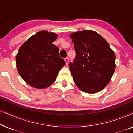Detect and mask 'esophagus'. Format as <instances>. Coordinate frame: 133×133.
I'll list each match as a JSON object with an SVG mask.
<instances>
[{"label":"esophagus","mask_w":133,"mask_h":133,"mask_svg":"<svg viewBox=\"0 0 133 133\" xmlns=\"http://www.w3.org/2000/svg\"><path fill=\"white\" fill-rule=\"evenodd\" d=\"M65 63H66V65H68V63H69V58L68 57L65 58Z\"/></svg>","instance_id":"1"}]
</instances>
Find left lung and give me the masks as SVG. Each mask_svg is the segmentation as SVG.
<instances>
[{
    "label": "left lung",
    "instance_id": "8db88e82",
    "mask_svg": "<svg viewBox=\"0 0 133 133\" xmlns=\"http://www.w3.org/2000/svg\"><path fill=\"white\" fill-rule=\"evenodd\" d=\"M76 57L69 63L73 81L80 90L96 93L108 85L116 68L115 54L106 40L93 31L70 35Z\"/></svg>",
    "mask_w": 133,
    "mask_h": 133
}]
</instances>
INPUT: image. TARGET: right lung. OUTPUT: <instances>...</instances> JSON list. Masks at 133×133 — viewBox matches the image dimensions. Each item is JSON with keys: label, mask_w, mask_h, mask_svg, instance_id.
<instances>
[{"label": "right lung", "mask_w": 133, "mask_h": 133, "mask_svg": "<svg viewBox=\"0 0 133 133\" xmlns=\"http://www.w3.org/2000/svg\"><path fill=\"white\" fill-rule=\"evenodd\" d=\"M57 35L41 31L29 38L16 57L18 72L32 87L45 88L56 81L65 62L59 55V49L52 42Z\"/></svg>", "instance_id": "obj_1"}]
</instances>
